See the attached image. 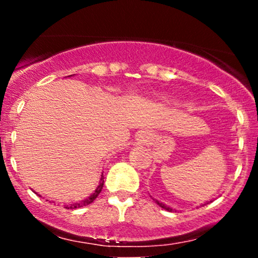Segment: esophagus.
Instances as JSON below:
<instances>
[{"mask_svg":"<svg viewBox=\"0 0 258 258\" xmlns=\"http://www.w3.org/2000/svg\"><path fill=\"white\" fill-rule=\"evenodd\" d=\"M150 139V135L148 131H139L137 137H136L135 143L139 146V144H147Z\"/></svg>","mask_w":258,"mask_h":258,"instance_id":"1","label":"esophagus"}]
</instances>
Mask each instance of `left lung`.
Returning <instances> with one entry per match:
<instances>
[{"instance_id": "1", "label": "left lung", "mask_w": 258, "mask_h": 258, "mask_svg": "<svg viewBox=\"0 0 258 258\" xmlns=\"http://www.w3.org/2000/svg\"><path fill=\"white\" fill-rule=\"evenodd\" d=\"M153 200L155 201L156 204H158V205L160 206V207H162V209H165L166 210V211H168V212H172V211H176V209H172V207H170V206H167L166 204H164V203H161V201H159V200H156V199H154L153 198ZM209 203H212V200H210V201H206L205 204H201V206H205L206 204H209Z\"/></svg>"}]
</instances>
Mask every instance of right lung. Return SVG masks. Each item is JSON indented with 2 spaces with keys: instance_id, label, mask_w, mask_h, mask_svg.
I'll return each instance as SVG.
<instances>
[{
  "instance_id": "obj_1",
  "label": "right lung",
  "mask_w": 258,
  "mask_h": 258,
  "mask_svg": "<svg viewBox=\"0 0 258 258\" xmlns=\"http://www.w3.org/2000/svg\"><path fill=\"white\" fill-rule=\"evenodd\" d=\"M70 76H73V75H70ZM103 185H104V177H103V173H102V177H100L98 186H97L96 190H94L93 193L90 195V197L86 198V199H84V200L79 201V203H72V204H69V205H64V207L68 210H74V209H79V207H82L86 205H90L91 203H93V201L97 199V197H98L100 191H102Z\"/></svg>"
}]
</instances>
